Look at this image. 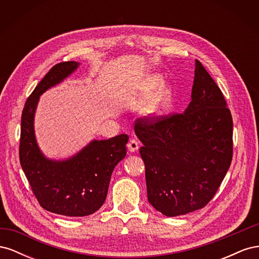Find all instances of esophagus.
Instances as JSON below:
<instances>
[{"label": "esophagus", "instance_id": "obj_1", "mask_svg": "<svg viewBox=\"0 0 259 259\" xmlns=\"http://www.w3.org/2000/svg\"><path fill=\"white\" fill-rule=\"evenodd\" d=\"M127 148H128V150H130L131 152H135V151L138 150L139 143L137 142L136 139L132 138V139L130 140V142H128V144H127Z\"/></svg>", "mask_w": 259, "mask_h": 259}]
</instances>
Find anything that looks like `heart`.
Returning <instances> with one entry per match:
<instances>
[{
    "mask_svg": "<svg viewBox=\"0 0 259 259\" xmlns=\"http://www.w3.org/2000/svg\"><path fill=\"white\" fill-rule=\"evenodd\" d=\"M162 79L159 75L149 76L146 81L139 86L138 93L128 100V106L132 108H142L146 106L150 99V106L155 114H163L173 103V90L167 84H162ZM160 86L159 88L158 86ZM159 88L158 89L157 88ZM158 90H157L156 89ZM157 91H155V90Z\"/></svg>",
    "mask_w": 259,
    "mask_h": 259,
    "instance_id": "b5f03b06",
    "label": "heart"
}]
</instances>
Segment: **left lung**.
<instances>
[{
	"label": "left lung",
	"mask_w": 259,
	"mask_h": 259,
	"mask_svg": "<svg viewBox=\"0 0 259 259\" xmlns=\"http://www.w3.org/2000/svg\"><path fill=\"white\" fill-rule=\"evenodd\" d=\"M232 116L221 89L195 60L191 101L184 113L138 119L148 201L173 217L204 207L232 161Z\"/></svg>",
	"instance_id": "8db88e82"
}]
</instances>
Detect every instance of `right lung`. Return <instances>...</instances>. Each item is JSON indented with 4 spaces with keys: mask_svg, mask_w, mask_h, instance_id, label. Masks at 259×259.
I'll return each mask as SVG.
<instances>
[{
    "mask_svg": "<svg viewBox=\"0 0 259 259\" xmlns=\"http://www.w3.org/2000/svg\"><path fill=\"white\" fill-rule=\"evenodd\" d=\"M79 67L76 61L55 65L28 97L21 114L20 165L40 205L55 214L82 217L95 213L107 198L115 165L126 155V134L93 140L65 161L46 159L38 148L33 127L34 112L42 94L60 83Z\"/></svg>",
    "mask_w": 259,
    "mask_h": 259,
    "instance_id": "right-lung-1",
    "label": "right lung"
}]
</instances>
